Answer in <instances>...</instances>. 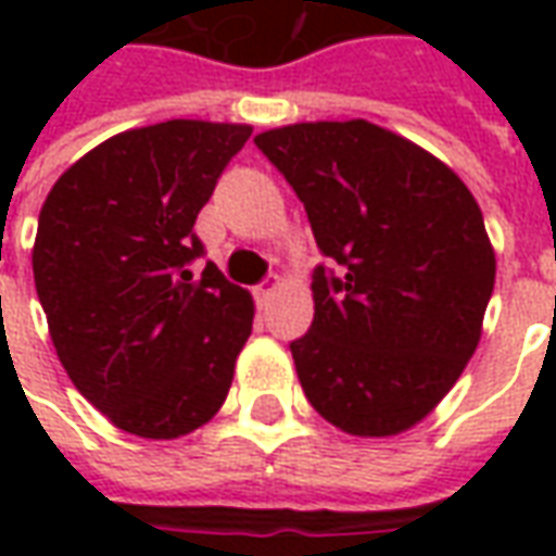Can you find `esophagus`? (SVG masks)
<instances>
[{
	"label": "esophagus",
	"instance_id": "34e87169",
	"mask_svg": "<svg viewBox=\"0 0 556 556\" xmlns=\"http://www.w3.org/2000/svg\"><path fill=\"white\" fill-rule=\"evenodd\" d=\"M274 291H277V277L265 279L262 286H255L253 294H255V301H258V306H265V303L274 298Z\"/></svg>",
	"mask_w": 556,
	"mask_h": 556
}]
</instances>
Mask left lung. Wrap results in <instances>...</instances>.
<instances>
[{
	"label": "left lung",
	"instance_id": "left-lung-1",
	"mask_svg": "<svg viewBox=\"0 0 556 556\" xmlns=\"http://www.w3.org/2000/svg\"><path fill=\"white\" fill-rule=\"evenodd\" d=\"M306 207L327 265L313 327L289 349L309 405L387 438L441 402L473 357L494 250L462 178L384 127L309 122L255 137Z\"/></svg>",
	"mask_w": 556,
	"mask_h": 556
}]
</instances>
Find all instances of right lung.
I'll return each instance as SVG.
<instances>
[{
  "label": "right lung",
  "instance_id": "add662e5",
  "mask_svg": "<svg viewBox=\"0 0 556 556\" xmlns=\"http://www.w3.org/2000/svg\"><path fill=\"white\" fill-rule=\"evenodd\" d=\"M253 127L175 118L106 139L53 184L31 253L71 381L118 429L169 441L214 417L253 298L207 262L199 211Z\"/></svg>",
  "mask_w": 556,
  "mask_h": 556
}]
</instances>
